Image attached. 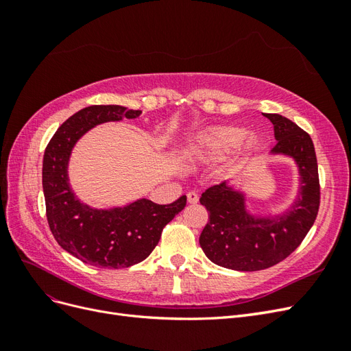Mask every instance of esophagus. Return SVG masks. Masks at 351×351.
<instances>
[{
  "label": "esophagus",
  "mask_w": 351,
  "mask_h": 351,
  "mask_svg": "<svg viewBox=\"0 0 351 351\" xmlns=\"http://www.w3.org/2000/svg\"><path fill=\"white\" fill-rule=\"evenodd\" d=\"M187 202H189V204H192V205L197 204V202H199V195L196 192H189L187 193Z\"/></svg>",
  "instance_id": "obj_1"
}]
</instances>
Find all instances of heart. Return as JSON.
<instances>
[{
	"instance_id": "obj_1",
	"label": "heart",
	"mask_w": 351,
	"mask_h": 351,
	"mask_svg": "<svg viewBox=\"0 0 351 351\" xmlns=\"http://www.w3.org/2000/svg\"><path fill=\"white\" fill-rule=\"evenodd\" d=\"M261 146L258 134H247L239 125H214L200 130L190 142L189 147L200 158H219L228 155L237 147L244 152H254Z\"/></svg>"
}]
</instances>
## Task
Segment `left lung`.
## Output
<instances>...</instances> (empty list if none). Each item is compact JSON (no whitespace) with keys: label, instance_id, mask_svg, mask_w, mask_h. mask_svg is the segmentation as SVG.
<instances>
[{"label":"left lung","instance_id":"left-lung-1","mask_svg":"<svg viewBox=\"0 0 351 351\" xmlns=\"http://www.w3.org/2000/svg\"><path fill=\"white\" fill-rule=\"evenodd\" d=\"M274 124L277 145L272 154L290 155L299 165L300 196L287 214L256 218L244 208L243 193L226 183L206 189L200 204L209 219L199 237L209 261L234 271H261L274 267L300 246L312 228L321 204L315 146L307 134L280 114H263Z\"/></svg>","mask_w":351,"mask_h":351}]
</instances>
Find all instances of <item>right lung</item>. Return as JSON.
I'll list each match as a JSON object with an SVG mask.
<instances>
[{
    "label": "right lung",
    "mask_w": 351,
    "mask_h": 351,
    "mask_svg": "<svg viewBox=\"0 0 351 351\" xmlns=\"http://www.w3.org/2000/svg\"><path fill=\"white\" fill-rule=\"evenodd\" d=\"M141 112L120 105L86 107L60 125L45 149L42 187L49 230L62 249L93 267L119 269L145 261L164 227L186 206L182 196L169 205L141 199L124 208L93 209L71 192L67 164L80 137L97 124L136 119Z\"/></svg>",
    "instance_id": "1"
}]
</instances>
